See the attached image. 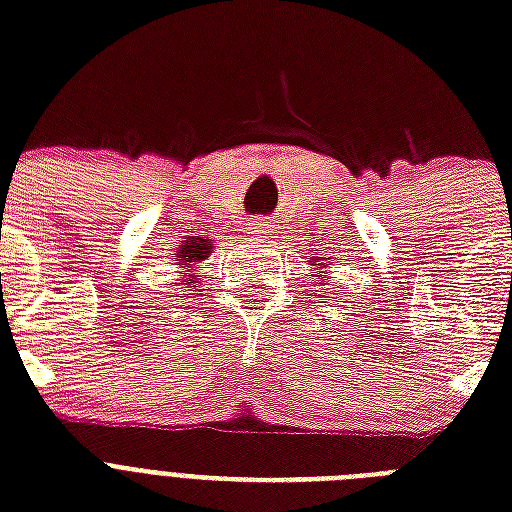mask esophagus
I'll return each mask as SVG.
<instances>
[{"mask_svg":"<svg viewBox=\"0 0 512 512\" xmlns=\"http://www.w3.org/2000/svg\"><path fill=\"white\" fill-rule=\"evenodd\" d=\"M249 233H255V236H265V233H271V225L257 217V220H249Z\"/></svg>","mask_w":512,"mask_h":512,"instance_id":"1","label":"esophagus"}]
</instances>
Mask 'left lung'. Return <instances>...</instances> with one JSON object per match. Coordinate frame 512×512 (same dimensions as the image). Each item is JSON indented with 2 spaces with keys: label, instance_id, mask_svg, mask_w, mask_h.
<instances>
[{
  "label": "left lung",
  "instance_id": "obj_1",
  "mask_svg": "<svg viewBox=\"0 0 512 512\" xmlns=\"http://www.w3.org/2000/svg\"><path fill=\"white\" fill-rule=\"evenodd\" d=\"M311 265H321V260H319V257H316V260H311ZM321 273H324V271H321Z\"/></svg>",
  "mask_w": 512,
  "mask_h": 512
}]
</instances>
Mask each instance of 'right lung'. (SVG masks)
I'll use <instances>...</instances> for the list:
<instances>
[{
	"label": "right lung",
	"mask_w": 512,
	"mask_h": 512,
	"mask_svg": "<svg viewBox=\"0 0 512 512\" xmlns=\"http://www.w3.org/2000/svg\"><path fill=\"white\" fill-rule=\"evenodd\" d=\"M209 249H212V247H209L207 239L185 241L183 247H180V252H177V257H180V263H177V265L188 268V265H193V263H201V260H207ZM188 284H193V281L188 279Z\"/></svg>",
	"instance_id": "add662e5"
}]
</instances>
